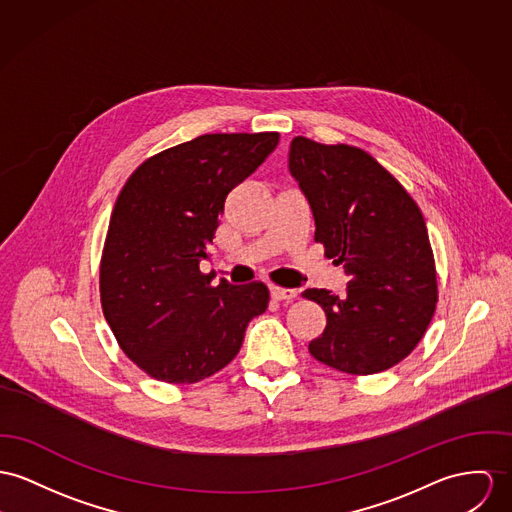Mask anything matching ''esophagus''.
<instances>
[{"label":"esophagus","instance_id":"esophagus-1","mask_svg":"<svg viewBox=\"0 0 512 512\" xmlns=\"http://www.w3.org/2000/svg\"><path fill=\"white\" fill-rule=\"evenodd\" d=\"M271 298L276 300V302H292V300L296 298V290H292V288H278V286H273V288H271Z\"/></svg>","mask_w":512,"mask_h":512}]
</instances>
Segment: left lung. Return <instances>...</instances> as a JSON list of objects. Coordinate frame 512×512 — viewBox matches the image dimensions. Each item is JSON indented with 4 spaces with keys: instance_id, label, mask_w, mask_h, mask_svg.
Segmentation results:
<instances>
[{
    "instance_id": "8db88e82",
    "label": "left lung",
    "mask_w": 512,
    "mask_h": 512,
    "mask_svg": "<svg viewBox=\"0 0 512 512\" xmlns=\"http://www.w3.org/2000/svg\"><path fill=\"white\" fill-rule=\"evenodd\" d=\"M288 167L310 202L315 241L349 276L341 298L325 288L302 294L327 315L308 349L347 374L384 372L417 347L436 308L425 218L394 175L360 148L296 136Z\"/></svg>"
}]
</instances>
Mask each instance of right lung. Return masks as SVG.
Segmentation results:
<instances>
[{
  "mask_svg": "<svg viewBox=\"0 0 512 512\" xmlns=\"http://www.w3.org/2000/svg\"><path fill=\"white\" fill-rule=\"evenodd\" d=\"M278 132L202 134L146 159L124 183L105 239L99 290L118 347L148 376L195 384L234 360L247 323L269 306L263 282L200 273L230 191Z\"/></svg>",
  "mask_w": 512,
  "mask_h": 512,
  "instance_id": "right-lung-1",
  "label": "right lung"
}]
</instances>
